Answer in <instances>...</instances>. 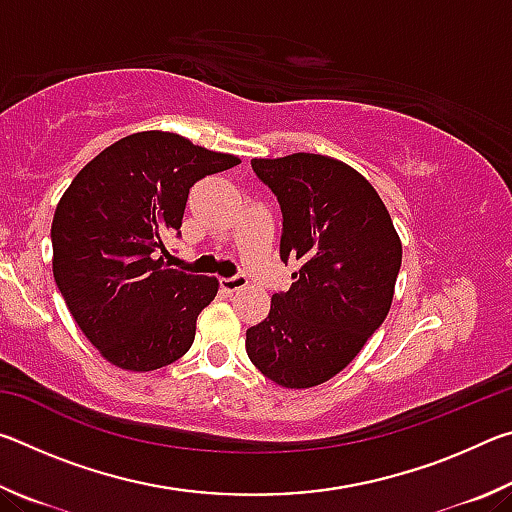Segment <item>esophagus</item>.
I'll use <instances>...</instances> for the list:
<instances>
[{"label": "esophagus", "instance_id": "esophagus-1", "mask_svg": "<svg viewBox=\"0 0 512 512\" xmlns=\"http://www.w3.org/2000/svg\"><path fill=\"white\" fill-rule=\"evenodd\" d=\"M246 284H248V277L244 273L232 275V277H221V289L228 291V293H235V291L246 289Z\"/></svg>", "mask_w": 512, "mask_h": 512}]
</instances>
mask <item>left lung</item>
<instances>
[{
  "label": "left lung",
  "instance_id": "8db88e82",
  "mask_svg": "<svg viewBox=\"0 0 512 512\" xmlns=\"http://www.w3.org/2000/svg\"><path fill=\"white\" fill-rule=\"evenodd\" d=\"M282 210L280 257L300 264L291 289L246 332L255 368L284 388H311L357 357L391 309L402 241L391 214L350 164L318 153L255 158Z\"/></svg>",
  "mask_w": 512,
  "mask_h": 512
}]
</instances>
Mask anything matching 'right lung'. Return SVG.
<instances>
[{
  "mask_svg": "<svg viewBox=\"0 0 512 512\" xmlns=\"http://www.w3.org/2000/svg\"><path fill=\"white\" fill-rule=\"evenodd\" d=\"M239 162L176 133L144 131L103 149L60 198L51 223L54 280L112 366L158 370L192 348L196 318L219 280L169 268L164 239L180 235L196 180Z\"/></svg>",
  "mask_w": 512,
  "mask_h": 512,
  "instance_id": "1",
  "label": "right lung"
}]
</instances>
